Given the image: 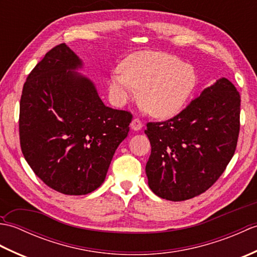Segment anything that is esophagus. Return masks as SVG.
Listing matches in <instances>:
<instances>
[{
  "instance_id": "obj_1",
  "label": "esophagus",
  "mask_w": 257,
  "mask_h": 257,
  "mask_svg": "<svg viewBox=\"0 0 257 257\" xmlns=\"http://www.w3.org/2000/svg\"><path fill=\"white\" fill-rule=\"evenodd\" d=\"M130 127H132V129L134 130H140L144 127V123L139 118H135L132 121V123H130Z\"/></svg>"
}]
</instances>
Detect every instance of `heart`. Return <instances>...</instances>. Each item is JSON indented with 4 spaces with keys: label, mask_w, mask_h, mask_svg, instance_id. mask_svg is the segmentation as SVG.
Returning <instances> with one entry per match:
<instances>
[{
    "label": "heart",
    "mask_w": 257,
    "mask_h": 257,
    "mask_svg": "<svg viewBox=\"0 0 257 257\" xmlns=\"http://www.w3.org/2000/svg\"><path fill=\"white\" fill-rule=\"evenodd\" d=\"M120 70L109 80L113 99L124 102L134 89L139 90L140 103L157 118L178 113L196 85L194 68L163 52L136 53L121 64Z\"/></svg>",
    "instance_id": "1"
}]
</instances>
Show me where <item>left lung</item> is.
Here are the masks:
<instances>
[{"mask_svg":"<svg viewBox=\"0 0 257 257\" xmlns=\"http://www.w3.org/2000/svg\"><path fill=\"white\" fill-rule=\"evenodd\" d=\"M241 96L230 80L207 87L181 112L148 122L149 188L169 201L200 195L224 172L236 149Z\"/></svg>","mask_w":257,"mask_h":257,"instance_id":"obj_1","label":"left lung"}]
</instances>
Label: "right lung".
<instances>
[{"label": "right lung", "instance_id": "right-lung-1", "mask_svg": "<svg viewBox=\"0 0 257 257\" xmlns=\"http://www.w3.org/2000/svg\"><path fill=\"white\" fill-rule=\"evenodd\" d=\"M81 61L53 47L29 74L20 102V144L32 170L48 187L83 195L105 181L133 114L105 106L89 79L75 73Z\"/></svg>", "mask_w": 257, "mask_h": 257}]
</instances>
